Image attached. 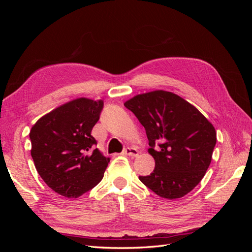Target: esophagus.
Returning a JSON list of instances; mask_svg holds the SVG:
<instances>
[{
    "instance_id": "34e87169",
    "label": "esophagus",
    "mask_w": 252,
    "mask_h": 252,
    "mask_svg": "<svg viewBox=\"0 0 252 252\" xmlns=\"http://www.w3.org/2000/svg\"><path fill=\"white\" fill-rule=\"evenodd\" d=\"M123 155L125 156H130V157H138L139 156V151L134 147H127L126 149H124Z\"/></svg>"
}]
</instances>
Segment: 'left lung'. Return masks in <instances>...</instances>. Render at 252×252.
<instances>
[{
    "label": "left lung",
    "mask_w": 252,
    "mask_h": 252,
    "mask_svg": "<svg viewBox=\"0 0 252 252\" xmlns=\"http://www.w3.org/2000/svg\"><path fill=\"white\" fill-rule=\"evenodd\" d=\"M124 105L144 126L148 152L156 161L155 170L140 181L167 200L191 191L211 163L217 143L213 125L193 105L169 91L138 94Z\"/></svg>",
    "instance_id": "8db88e82"
}]
</instances>
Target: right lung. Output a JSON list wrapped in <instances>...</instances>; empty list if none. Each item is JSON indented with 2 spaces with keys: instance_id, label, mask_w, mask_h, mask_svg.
Segmentation results:
<instances>
[{
  "instance_id": "right-lung-1",
  "label": "right lung",
  "mask_w": 252,
  "mask_h": 252,
  "mask_svg": "<svg viewBox=\"0 0 252 252\" xmlns=\"http://www.w3.org/2000/svg\"><path fill=\"white\" fill-rule=\"evenodd\" d=\"M104 102L75 98L37 120L29 133L37 173L53 191L68 199L96 186L110 158L97 148L91 130L100 119Z\"/></svg>"
}]
</instances>
